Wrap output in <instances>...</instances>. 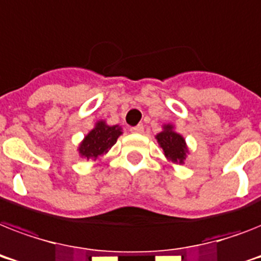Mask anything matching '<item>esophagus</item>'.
I'll return each instance as SVG.
<instances>
[{
    "label": "esophagus",
    "instance_id": "34e87169",
    "mask_svg": "<svg viewBox=\"0 0 261 261\" xmlns=\"http://www.w3.org/2000/svg\"><path fill=\"white\" fill-rule=\"evenodd\" d=\"M131 133H137V134H139V133H143V124L141 123V124H137V126L131 127L130 128Z\"/></svg>",
    "mask_w": 261,
    "mask_h": 261
}]
</instances>
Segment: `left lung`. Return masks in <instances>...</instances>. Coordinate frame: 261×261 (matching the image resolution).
Returning <instances> with one entry per match:
<instances>
[{"label":"left lung","instance_id":"8db88e82","mask_svg":"<svg viewBox=\"0 0 261 261\" xmlns=\"http://www.w3.org/2000/svg\"><path fill=\"white\" fill-rule=\"evenodd\" d=\"M155 138L159 141L160 146L163 147L164 154L167 155L168 159L173 163H184L187 153L186 142L181 135L172 130V126L164 127L163 133H160Z\"/></svg>","mask_w":261,"mask_h":261}]
</instances>
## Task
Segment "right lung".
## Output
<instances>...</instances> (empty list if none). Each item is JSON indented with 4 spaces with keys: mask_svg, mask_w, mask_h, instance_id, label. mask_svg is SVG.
Instances as JSON below:
<instances>
[{
    "mask_svg": "<svg viewBox=\"0 0 261 261\" xmlns=\"http://www.w3.org/2000/svg\"><path fill=\"white\" fill-rule=\"evenodd\" d=\"M120 134L122 131L118 126H107L104 122H98L80 145V153L87 159H97L114 146Z\"/></svg>",
    "mask_w": 261,
    "mask_h": 261,
    "instance_id": "obj_1",
    "label": "right lung"
}]
</instances>
